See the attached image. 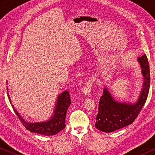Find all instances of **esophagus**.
<instances>
[{
  "instance_id": "1",
  "label": "esophagus",
  "mask_w": 155,
  "mask_h": 155,
  "mask_svg": "<svg viewBox=\"0 0 155 155\" xmlns=\"http://www.w3.org/2000/svg\"><path fill=\"white\" fill-rule=\"evenodd\" d=\"M94 81L95 79L94 78H90V80L87 81V82L85 83V86H84L83 88V93L85 94V96H90V92H91V86L94 83Z\"/></svg>"
}]
</instances>
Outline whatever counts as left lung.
<instances>
[{
  "label": "left lung",
  "mask_w": 155,
  "mask_h": 155,
  "mask_svg": "<svg viewBox=\"0 0 155 155\" xmlns=\"http://www.w3.org/2000/svg\"><path fill=\"white\" fill-rule=\"evenodd\" d=\"M143 77V87L137 101L135 103L117 102L111 93L104 88L98 104L95 127L103 132L111 133L131 124L138 116L148 95L150 83V68L145 54L137 59Z\"/></svg>",
  "instance_id": "8db88e82"
}]
</instances>
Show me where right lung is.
<instances>
[{"label":"right lung","instance_id":"right-lung-1","mask_svg":"<svg viewBox=\"0 0 155 155\" xmlns=\"http://www.w3.org/2000/svg\"><path fill=\"white\" fill-rule=\"evenodd\" d=\"M7 91H8V88H7ZM7 95H8L10 103L12 104L9 93H7ZM70 103H71V99H70V96L68 91H65L60 94L57 97L53 115L51 117V119L46 122H28L25 121L18 114L14 105L12 104V106L20 122L27 130L31 132L38 133V134L50 136L57 134L65 127V116H66L67 110Z\"/></svg>","mask_w":155,"mask_h":155}]
</instances>
